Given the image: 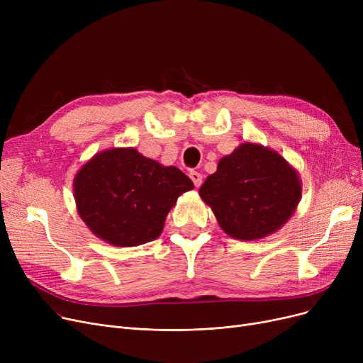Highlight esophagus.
<instances>
[{
    "label": "esophagus",
    "instance_id": "34e87169",
    "mask_svg": "<svg viewBox=\"0 0 363 363\" xmlns=\"http://www.w3.org/2000/svg\"><path fill=\"white\" fill-rule=\"evenodd\" d=\"M189 178H191V181L194 182L196 186H200L201 182H203V175L200 174V172H197V170L189 172Z\"/></svg>",
    "mask_w": 363,
    "mask_h": 363
}]
</instances>
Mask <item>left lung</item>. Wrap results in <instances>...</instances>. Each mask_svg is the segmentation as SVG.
Wrapping results in <instances>:
<instances>
[{"label":"left lung","instance_id":"8db88e82","mask_svg":"<svg viewBox=\"0 0 363 363\" xmlns=\"http://www.w3.org/2000/svg\"><path fill=\"white\" fill-rule=\"evenodd\" d=\"M199 194L228 235L255 241L274 234L291 218L301 197V182L277 151L242 143L219 160Z\"/></svg>","mask_w":363,"mask_h":363}]
</instances>
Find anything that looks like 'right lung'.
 Here are the masks:
<instances>
[{
  "label": "right lung",
  "instance_id": "1",
  "mask_svg": "<svg viewBox=\"0 0 363 363\" xmlns=\"http://www.w3.org/2000/svg\"><path fill=\"white\" fill-rule=\"evenodd\" d=\"M194 188L175 166H163L135 148L97 152L76 174L73 193L94 235L118 247L156 240L178 197Z\"/></svg>",
  "mask_w": 363,
  "mask_h": 363
}]
</instances>
